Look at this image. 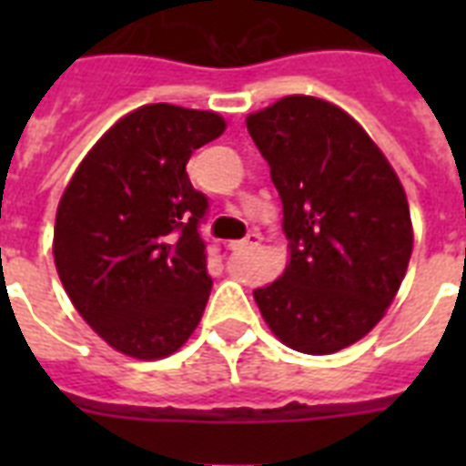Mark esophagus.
Returning a JSON list of instances; mask_svg holds the SVG:
<instances>
[{"label":"esophagus","instance_id":"34e87169","mask_svg":"<svg viewBox=\"0 0 466 466\" xmlns=\"http://www.w3.org/2000/svg\"><path fill=\"white\" fill-rule=\"evenodd\" d=\"M261 234L258 232H248L247 237H244V239L239 241V244H234V247H247V248H251V247H258V244H261Z\"/></svg>","mask_w":466,"mask_h":466}]
</instances>
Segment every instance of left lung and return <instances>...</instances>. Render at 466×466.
<instances>
[{"label":"left lung","mask_w":466,"mask_h":466,"mask_svg":"<svg viewBox=\"0 0 466 466\" xmlns=\"http://www.w3.org/2000/svg\"><path fill=\"white\" fill-rule=\"evenodd\" d=\"M283 200L290 263L254 290L266 324L299 353L329 355L375 329L413 248L404 186L339 106L285 96L247 118Z\"/></svg>","instance_id":"left-lung-1"}]
</instances>
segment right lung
<instances>
[{"label": "right lung", "mask_w": 466, "mask_h": 466, "mask_svg": "<svg viewBox=\"0 0 466 466\" xmlns=\"http://www.w3.org/2000/svg\"><path fill=\"white\" fill-rule=\"evenodd\" d=\"M222 133L218 113L142 106L91 147L62 193L57 276L84 321L130 358L176 353L203 317L212 278L198 227L208 198L186 164Z\"/></svg>", "instance_id": "1"}]
</instances>
